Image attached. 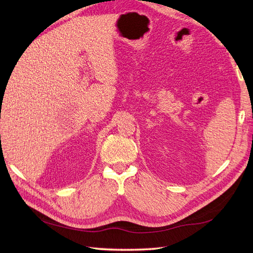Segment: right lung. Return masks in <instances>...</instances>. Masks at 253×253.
Wrapping results in <instances>:
<instances>
[{
	"mask_svg": "<svg viewBox=\"0 0 253 253\" xmlns=\"http://www.w3.org/2000/svg\"><path fill=\"white\" fill-rule=\"evenodd\" d=\"M1 102H2V100H1Z\"/></svg>",
	"mask_w": 253,
	"mask_h": 253,
	"instance_id": "obj_1",
	"label": "right lung"
}]
</instances>
